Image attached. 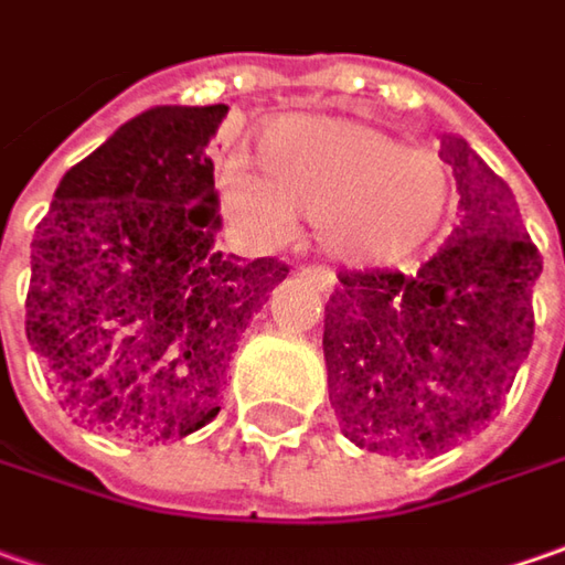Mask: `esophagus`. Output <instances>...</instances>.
<instances>
[{
	"label": "esophagus",
	"instance_id": "34e87169",
	"mask_svg": "<svg viewBox=\"0 0 565 565\" xmlns=\"http://www.w3.org/2000/svg\"><path fill=\"white\" fill-rule=\"evenodd\" d=\"M300 275L306 278V281H312L319 290H324V294H331L334 290V271L331 268H324V265H302Z\"/></svg>",
	"mask_w": 565,
	"mask_h": 565
}]
</instances>
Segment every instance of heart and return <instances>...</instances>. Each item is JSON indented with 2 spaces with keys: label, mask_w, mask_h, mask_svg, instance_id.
Segmentation results:
<instances>
[{
  "label": "heart",
  "mask_w": 565,
  "mask_h": 565,
  "mask_svg": "<svg viewBox=\"0 0 565 565\" xmlns=\"http://www.w3.org/2000/svg\"><path fill=\"white\" fill-rule=\"evenodd\" d=\"M259 162L263 171L234 156L218 174L227 222L256 246L284 244L309 215L328 256L397 265L438 237L454 205L450 166L435 149L353 118H281L263 134Z\"/></svg>",
  "instance_id": "b5f03b06"
}]
</instances>
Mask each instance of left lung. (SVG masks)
<instances>
[{
  "mask_svg": "<svg viewBox=\"0 0 565 565\" xmlns=\"http://www.w3.org/2000/svg\"><path fill=\"white\" fill-rule=\"evenodd\" d=\"M459 224L416 275L341 271L324 302L328 397L343 438L418 459L484 428L535 341L541 253L513 190L462 137L440 140Z\"/></svg>",
  "mask_w": 565,
  "mask_h": 565,
  "instance_id": "1",
  "label": "left lung"
}]
</instances>
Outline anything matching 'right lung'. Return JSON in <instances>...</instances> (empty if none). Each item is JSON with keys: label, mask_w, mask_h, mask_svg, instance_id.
<instances>
[{"label": "right lung", "mask_w": 565, "mask_h": 565, "mask_svg": "<svg viewBox=\"0 0 565 565\" xmlns=\"http://www.w3.org/2000/svg\"><path fill=\"white\" fill-rule=\"evenodd\" d=\"M227 106H156L71 168L30 244L28 341L74 422L166 444L222 409L249 319L287 278L278 259L215 249L205 156Z\"/></svg>", "instance_id": "1"}]
</instances>
